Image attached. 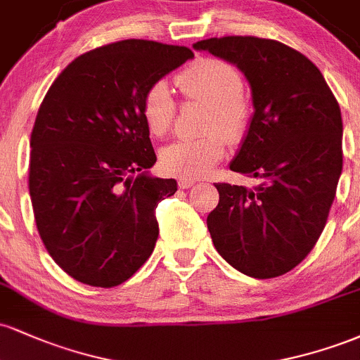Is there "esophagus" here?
Listing matches in <instances>:
<instances>
[{
  "label": "esophagus",
  "instance_id": "1",
  "mask_svg": "<svg viewBox=\"0 0 360 360\" xmlns=\"http://www.w3.org/2000/svg\"><path fill=\"white\" fill-rule=\"evenodd\" d=\"M196 183V181L194 179H189V177H179V179H177V184H179V188L181 189H188V188H191V186Z\"/></svg>",
  "mask_w": 360,
  "mask_h": 360
}]
</instances>
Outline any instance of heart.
I'll return each instance as SVG.
<instances>
[{
    "instance_id": "b5f03b06",
    "label": "heart",
    "mask_w": 360,
    "mask_h": 360,
    "mask_svg": "<svg viewBox=\"0 0 360 360\" xmlns=\"http://www.w3.org/2000/svg\"><path fill=\"white\" fill-rule=\"evenodd\" d=\"M177 86L188 100L208 106V135L177 140L160 152V164L169 174L201 177L221 160L226 139H242L250 118L249 101L243 98V81L235 68L218 59H200L177 74ZM176 101L164 81L148 86L142 98V118L152 137L162 139L172 128ZM220 129L222 136L217 131Z\"/></svg>"
}]
</instances>
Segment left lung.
<instances>
[{"label": "left lung", "instance_id": "8db88e82", "mask_svg": "<svg viewBox=\"0 0 360 360\" xmlns=\"http://www.w3.org/2000/svg\"><path fill=\"white\" fill-rule=\"evenodd\" d=\"M193 47L237 65L255 108L230 169L259 184H214L220 201L206 220L214 249L250 278H278L311 252L335 200L340 106L320 69L278 40L230 35Z\"/></svg>", "mask_w": 360, "mask_h": 360}]
</instances>
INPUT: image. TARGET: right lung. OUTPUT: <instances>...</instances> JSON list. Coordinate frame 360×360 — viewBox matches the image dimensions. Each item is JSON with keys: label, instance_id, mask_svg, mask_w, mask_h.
<instances>
[{"label": "right lung", "instance_id": "obj_1", "mask_svg": "<svg viewBox=\"0 0 360 360\" xmlns=\"http://www.w3.org/2000/svg\"><path fill=\"white\" fill-rule=\"evenodd\" d=\"M193 57L179 45L122 40L74 59L45 94L30 137L28 189L45 249L82 284L118 286L154 250L155 208L177 184L146 172L157 157L142 98Z\"/></svg>", "mask_w": 360, "mask_h": 360}]
</instances>
